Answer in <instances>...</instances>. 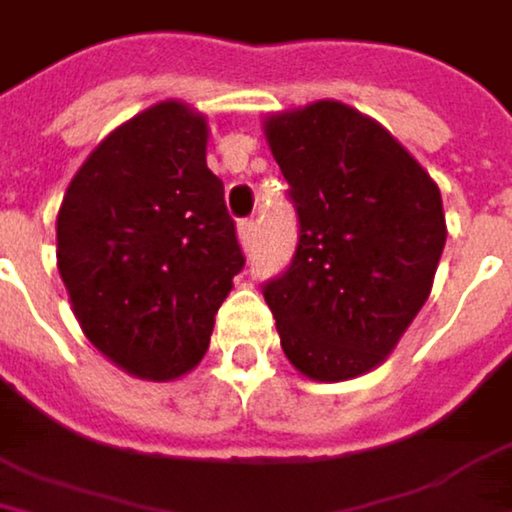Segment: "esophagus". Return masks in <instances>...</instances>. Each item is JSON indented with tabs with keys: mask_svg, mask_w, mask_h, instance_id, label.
Segmentation results:
<instances>
[{
	"mask_svg": "<svg viewBox=\"0 0 512 512\" xmlns=\"http://www.w3.org/2000/svg\"><path fill=\"white\" fill-rule=\"evenodd\" d=\"M254 236H258V221H254V218H242L239 221V242H242L245 251L254 245Z\"/></svg>",
	"mask_w": 512,
	"mask_h": 512,
	"instance_id": "34e87169",
	"label": "esophagus"
}]
</instances>
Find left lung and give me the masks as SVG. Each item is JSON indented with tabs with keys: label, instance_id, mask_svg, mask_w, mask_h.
Returning a JSON list of instances; mask_svg holds the SVG:
<instances>
[{
	"label": "left lung",
	"instance_id": "left-lung-1",
	"mask_svg": "<svg viewBox=\"0 0 512 512\" xmlns=\"http://www.w3.org/2000/svg\"><path fill=\"white\" fill-rule=\"evenodd\" d=\"M300 242L264 285L285 357L315 381L366 375L399 345L447 242L441 191L375 119L315 101L264 122Z\"/></svg>",
	"mask_w": 512,
	"mask_h": 512
}]
</instances>
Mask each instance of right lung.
<instances>
[{
  "label": "right lung",
  "instance_id": "right-lung-1",
  "mask_svg": "<svg viewBox=\"0 0 512 512\" xmlns=\"http://www.w3.org/2000/svg\"><path fill=\"white\" fill-rule=\"evenodd\" d=\"M56 261L86 339L146 381L191 372L245 267L206 119L161 101L110 131L71 179Z\"/></svg>",
  "mask_w": 512,
  "mask_h": 512
}]
</instances>
